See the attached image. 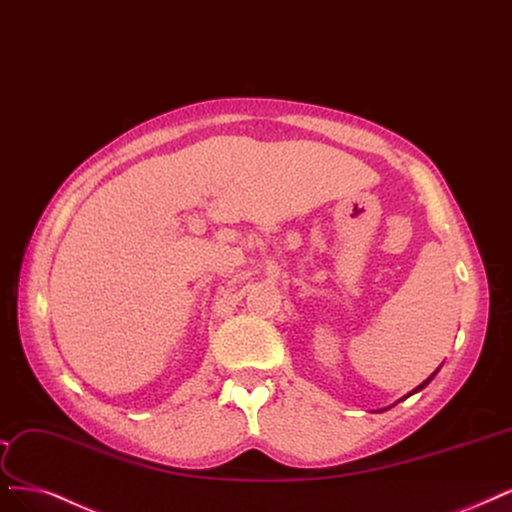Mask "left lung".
I'll return each mask as SVG.
<instances>
[{"label": "left lung", "mask_w": 512, "mask_h": 512, "mask_svg": "<svg viewBox=\"0 0 512 512\" xmlns=\"http://www.w3.org/2000/svg\"><path fill=\"white\" fill-rule=\"evenodd\" d=\"M436 373H438V368L434 370V373H432V375H430V377H428V379H426L424 383H421V385H417V387H415V390H413V392H409V394H407V396H404V398H409V396H413L415 392H419V390H424V387H426V385H428V383H430V381L434 379V375H436Z\"/></svg>", "instance_id": "1"}]
</instances>
